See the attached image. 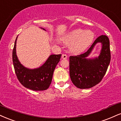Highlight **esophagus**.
Listing matches in <instances>:
<instances>
[{"label":"esophagus","instance_id":"1","mask_svg":"<svg viewBox=\"0 0 121 121\" xmlns=\"http://www.w3.org/2000/svg\"><path fill=\"white\" fill-rule=\"evenodd\" d=\"M62 59H66L67 58V55L66 54H62Z\"/></svg>","mask_w":121,"mask_h":121}]
</instances>
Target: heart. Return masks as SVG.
Listing matches in <instances>:
<instances>
[{"label": "heart", "instance_id": "1", "mask_svg": "<svg viewBox=\"0 0 121 121\" xmlns=\"http://www.w3.org/2000/svg\"><path fill=\"white\" fill-rule=\"evenodd\" d=\"M95 38V35L91 30L76 29L71 31L63 38L64 43L72 44L71 50L75 53L84 52L91 45Z\"/></svg>", "mask_w": 121, "mask_h": 121}]
</instances>
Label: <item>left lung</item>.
<instances>
[{
  "label": "left lung",
  "mask_w": 121,
  "mask_h": 121,
  "mask_svg": "<svg viewBox=\"0 0 121 121\" xmlns=\"http://www.w3.org/2000/svg\"><path fill=\"white\" fill-rule=\"evenodd\" d=\"M97 42L103 45L100 56L95 59H86V57ZM110 59L109 38L101 35L95 39L86 52L69 56V75L72 83L80 89L90 88L96 86L105 75Z\"/></svg>",
  "instance_id": "8db88e82"
}]
</instances>
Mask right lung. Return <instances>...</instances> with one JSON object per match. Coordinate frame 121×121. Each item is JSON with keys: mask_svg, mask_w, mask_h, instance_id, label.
<instances>
[{"mask_svg": "<svg viewBox=\"0 0 121 121\" xmlns=\"http://www.w3.org/2000/svg\"><path fill=\"white\" fill-rule=\"evenodd\" d=\"M16 39L12 52V60L16 75L21 84L33 91L46 90L52 83L54 71L60 60L61 54L51 55L38 69H30L21 65L16 54Z\"/></svg>", "mask_w": 121, "mask_h": 121, "instance_id": "add662e5", "label": "right lung"}]
</instances>
